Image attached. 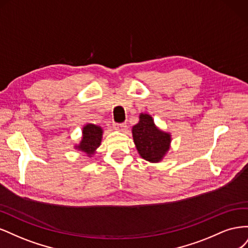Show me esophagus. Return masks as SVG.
Returning a JSON list of instances; mask_svg holds the SVG:
<instances>
[{
    "label": "esophagus",
    "instance_id": "1",
    "mask_svg": "<svg viewBox=\"0 0 248 248\" xmlns=\"http://www.w3.org/2000/svg\"><path fill=\"white\" fill-rule=\"evenodd\" d=\"M114 128H115V130H117V131L123 132V131H125V129H126V124H125V123H120V124L115 123V124H114Z\"/></svg>",
    "mask_w": 248,
    "mask_h": 248
}]
</instances>
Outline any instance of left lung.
<instances>
[{
	"instance_id": "8db88e82",
	"label": "left lung",
	"mask_w": 248,
	"mask_h": 248,
	"mask_svg": "<svg viewBox=\"0 0 248 248\" xmlns=\"http://www.w3.org/2000/svg\"><path fill=\"white\" fill-rule=\"evenodd\" d=\"M139 118L131 129L134 145L142 159L158 163L170 151L171 134L156 126L151 115L140 112Z\"/></svg>"
}]
</instances>
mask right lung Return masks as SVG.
<instances>
[{"instance_id":"1","label":"right lung","mask_w":248,"mask_h":248,"mask_svg":"<svg viewBox=\"0 0 248 248\" xmlns=\"http://www.w3.org/2000/svg\"><path fill=\"white\" fill-rule=\"evenodd\" d=\"M81 133V140L78 144L74 145V149L79 151L82 155L91 158L101 145L103 129L99 125L87 123L82 127Z\"/></svg>"}]
</instances>
